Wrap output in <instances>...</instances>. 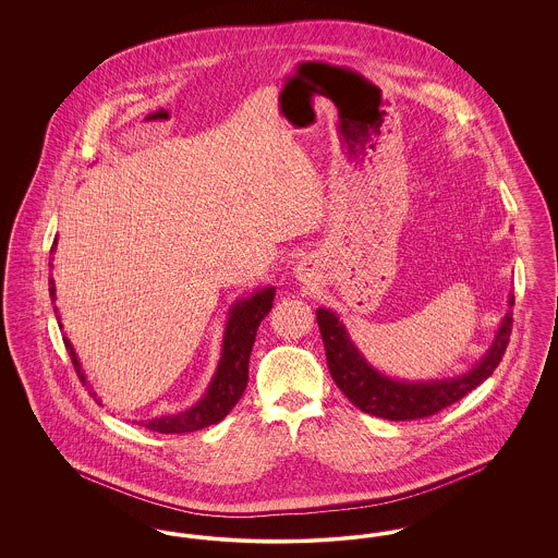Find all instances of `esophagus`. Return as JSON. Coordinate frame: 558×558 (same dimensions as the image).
<instances>
[{"label": "esophagus", "instance_id": "obj_1", "mask_svg": "<svg viewBox=\"0 0 558 558\" xmlns=\"http://www.w3.org/2000/svg\"><path fill=\"white\" fill-rule=\"evenodd\" d=\"M296 278L303 282V284H314L318 280V271L316 266L312 262H303L301 266L296 267Z\"/></svg>", "mask_w": 558, "mask_h": 558}]
</instances>
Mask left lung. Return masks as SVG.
<instances>
[{
    "instance_id": "1",
    "label": "left lung",
    "mask_w": 558,
    "mask_h": 558,
    "mask_svg": "<svg viewBox=\"0 0 558 558\" xmlns=\"http://www.w3.org/2000/svg\"><path fill=\"white\" fill-rule=\"evenodd\" d=\"M508 303L510 307L514 305V294H510ZM316 316L319 335L326 349L328 371L337 387L355 408L387 421L428 418L456 403L458 399L469 396L498 368L512 332V312H508L494 345L481 360V364L469 374L450 380L399 383L378 374L364 362L360 351L349 341L343 324L330 310L319 307Z\"/></svg>"
}]
</instances>
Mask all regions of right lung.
Returning a JSON list of instances; mask_svg holds the SVG:
<instances>
[{
    "label": "right lung",
    "instance_id": "1",
    "mask_svg": "<svg viewBox=\"0 0 558 558\" xmlns=\"http://www.w3.org/2000/svg\"><path fill=\"white\" fill-rule=\"evenodd\" d=\"M53 246H56V240H53L50 253H52ZM50 296H52V301L56 299V284H53L52 276H50ZM271 301H274V289H264V291L255 292L253 296L236 303V307L232 310L230 322L226 326L221 362H219V368H217V374H215L211 387L205 398L201 399L194 408H190L187 412H182L178 416H162V418H155V421H148L142 425L146 426L148 430L162 433V435H180V433L201 430L205 426L217 425L219 421H223L232 412V408L239 403V399L242 398V393L246 389L248 357L253 351L257 328H259L262 319L266 318L267 312L271 310ZM53 314H56V307H53ZM58 326H62L60 318H58ZM62 341H64V347L69 351V357L75 366L81 383L85 385V376L81 372L80 362H77V355L73 351L71 341L66 337H62Z\"/></svg>",
    "mask_w": 558,
    "mask_h": 558
}]
</instances>
